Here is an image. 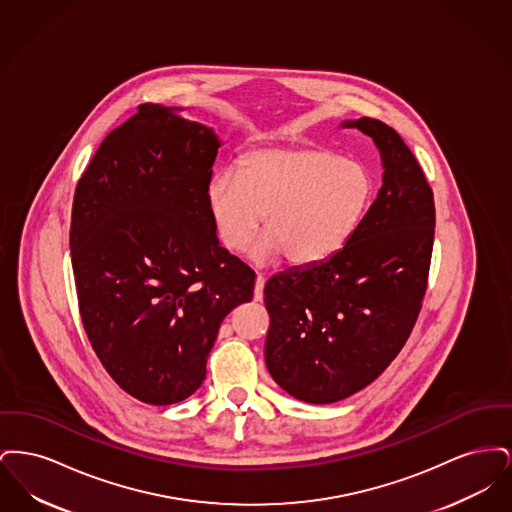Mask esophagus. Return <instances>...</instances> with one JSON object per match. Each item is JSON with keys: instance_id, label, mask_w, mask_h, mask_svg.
Returning <instances> with one entry per match:
<instances>
[{"instance_id": "1", "label": "esophagus", "mask_w": 512, "mask_h": 512, "mask_svg": "<svg viewBox=\"0 0 512 512\" xmlns=\"http://www.w3.org/2000/svg\"><path fill=\"white\" fill-rule=\"evenodd\" d=\"M265 282H267V276H265L263 272H257V278H255V301H261V299H263Z\"/></svg>"}]
</instances>
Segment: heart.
I'll return each instance as SVG.
<instances>
[{
  "label": "heart",
  "instance_id": "obj_1",
  "mask_svg": "<svg viewBox=\"0 0 512 512\" xmlns=\"http://www.w3.org/2000/svg\"><path fill=\"white\" fill-rule=\"evenodd\" d=\"M372 180L363 165L315 147L261 149L245 155L240 172L209 180L205 205L213 234L226 251L253 242L261 219L265 240L255 257L278 253L297 267L338 253L365 215Z\"/></svg>",
  "mask_w": 512,
  "mask_h": 512
}]
</instances>
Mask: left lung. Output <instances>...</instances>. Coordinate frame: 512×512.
Segmentation results:
<instances>
[{"instance_id": "8db88e82", "label": "left lung", "mask_w": 512, "mask_h": 512, "mask_svg": "<svg viewBox=\"0 0 512 512\" xmlns=\"http://www.w3.org/2000/svg\"><path fill=\"white\" fill-rule=\"evenodd\" d=\"M380 149L384 184L330 259L265 284V361L299 401L326 405L374 382L413 332L428 288L434 192L413 151L386 122H347Z\"/></svg>"}]
</instances>
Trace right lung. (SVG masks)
Instances as JSON below:
<instances>
[{"label":"right lung","instance_id":"obj_1","mask_svg":"<svg viewBox=\"0 0 512 512\" xmlns=\"http://www.w3.org/2000/svg\"><path fill=\"white\" fill-rule=\"evenodd\" d=\"M219 140L169 107L138 105L74 190L78 311L107 374L147 405L205 380L220 322L253 299L255 272L220 247L205 205Z\"/></svg>","mask_w":512,"mask_h":512}]
</instances>
